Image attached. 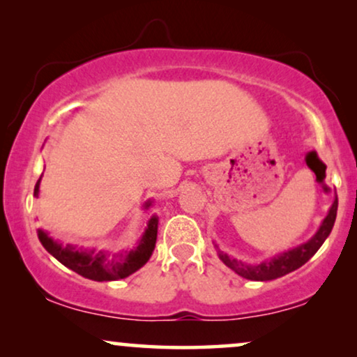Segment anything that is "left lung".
<instances>
[{
  "instance_id": "8db88e82",
  "label": "left lung",
  "mask_w": 357,
  "mask_h": 357,
  "mask_svg": "<svg viewBox=\"0 0 357 357\" xmlns=\"http://www.w3.org/2000/svg\"><path fill=\"white\" fill-rule=\"evenodd\" d=\"M336 212H337V197H335L331 207H329L326 218L323 219L321 225L314 236L300 245L293 247L290 250L282 252V254L270 257V259L260 261V264H245V261L232 259L227 254H224L222 250L218 249L219 259L227 265L229 268H232L234 272L247 280H254V282H268V280H275L283 277V275L293 272V270L300 268L301 265H305L311 257L317 254L319 247L323 245V242L326 241L329 234L333 231V225L336 220Z\"/></svg>"
}]
</instances>
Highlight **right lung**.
Here are the masks:
<instances>
[{"instance_id": "obj_1", "label": "right lung", "mask_w": 357, "mask_h": 357, "mask_svg": "<svg viewBox=\"0 0 357 357\" xmlns=\"http://www.w3.org/2000/svg\"><path fill=\"white\" fill-rule=\"evenodd\" d=\"M43 178V176H40ZM40 178L38 179L34 188V196H39V184ZM153 201L148 199L143 204V209H150ZM158 236V215H151L148 220L145 232L142 234L137 247L128 252L112 255L108 250H97V249H84L74 243H61L59 241L49 236L46 231L38 229V237L43 247L51 254L54 259H57L67 268L74 270L75 273L82 277L93 280V282H114V280L126 278L143 267L155 250Z\"/></svg>"}]
</instances>
